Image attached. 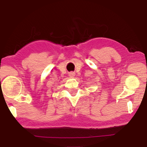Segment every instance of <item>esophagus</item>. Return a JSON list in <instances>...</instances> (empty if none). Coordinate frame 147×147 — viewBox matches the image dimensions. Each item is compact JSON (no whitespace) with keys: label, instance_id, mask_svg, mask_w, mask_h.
Returning <instances> with one entry per match:
<instances>
[{"label":"esophagus","instance_id":"34e87169","mask_svg":"<svg viewBox=\"0 0 147 147\" xmlns=\"http://www.w3.org/2000/svg\"><path fill=\"white\" fill-rule=\"evenodd\" d=\"M70 76H74V73H71V74H70Z\"/></svg>","mask_w":147,"mask_h":147}]
</instances>
